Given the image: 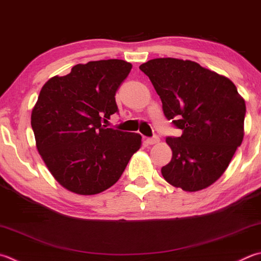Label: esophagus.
<instances>
[{
  "label": "esophagus",
  "mask_w": 261,
  "mask_h": 261,
  "mask_svg": "<svg viewBox=\"0 0 261 261\" xmlns=\"http://www.w3.org/2000/svg\"><path fill=\"white\" fill-rule=\"evenodd\" d=\"M147 141V144L148 145H154V144H158L159 141H160V138L158 136H153V137H150V138H148L146 140Z\"/></svg>",
  "instance_id": "34e87169"
}]
</instances>
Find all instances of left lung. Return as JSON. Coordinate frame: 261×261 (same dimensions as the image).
Listing matches in <instances>:
<instances>
[{
    "label": "left lung",
    "instance_id": "left-lung-1",
    "mask_svg": "<svg viewBox=\"0 0 261 261\" xmlns=\"http://www.w3.org/2000/svg\"><path fill=\"white\" fill-rule=\"evenodd\" d=\"M162 100L164 116L182 131L162 168L174 187L196 192L221 177L243 140L245 102L234 83L195 61L151 59L140 65Z\"/></svg>",
    "mask_w": 261,
    "mask_h": 261
}]
</instances>
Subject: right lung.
<instances>
[{
  "instance_id": "right-lung-1",
  "label": "right lung",
  "mask_w": 261,
  "mask_h": 261,
  "mask_svg": "<svg viewBox=\"0 0 261 261\" xmlns=\"http://www.w3.org/2000/svg\"><path fill=\"white\" fill-rule=\"evenodd\" d=\"M132 65L120 59L75 65L50 79L32 112L36 147L52 176L80 195L113 186L141 147V136L107 127L115 93Z\"/></svg>"
}]
</instances>
